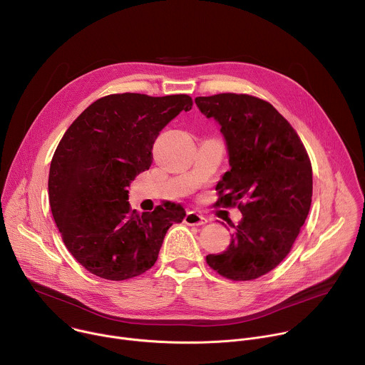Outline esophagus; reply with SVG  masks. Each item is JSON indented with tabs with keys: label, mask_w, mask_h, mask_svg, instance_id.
<instances>
[{
	"label": "esophagus",
	"mask_w": 365,
	"mask_h": 365,
	"mask_svg": "<svg viewBox=\"0 0 365 365\" xmlns=\"http://www.w3.org/2000/svg\"><path fill=\"white\" fill-rule=\"evenodd\" d=\"M206 222H207V219H206L203 215H200V213H197V212H195V210L187 212L186 216H185V223H186V225H190V226L205 225Z\"/></svg>",
	"instance_id": "1"
}]
</instances>
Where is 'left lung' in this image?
<instances>
[{"label": "left lung", "mask_w": 365, "mask_h": 365, "mask_svg": "<svg viewBox=\"0 0 365 365\" xmlns=\"http://www.w3.org/2000/svg\"><path fill=\"white\" fill-rule=\"evenodd\" d=\"M225 138L230 170L216 190L220 203L237 200L242 219L230 244L206 262L222 277L251 281L272 271L289 254L312 200V168L297 132L278 110L248 94L196 97Z\"/></svg>", "instance_id": "1"}]
</instances>
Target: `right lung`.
<instances>
[{"label": "right lung", "instance_id": "add662e5", "mask_svg": "<svg viewBox=\"0 0 365 365\" xmlns=\"http://www.w3.org/2000/svg\"><path fill=\"white\" fill-rule=\"evenodd\" d=\"M192 108L186 94H111L90 104L64 133L50 165L48 199L70 254L88 272L123 281L150 269L182 205L130 209L129 187L152 165L162 129Z\"/></svg>", "mask_w": 365, "mask_h": 365}]
</instances>
